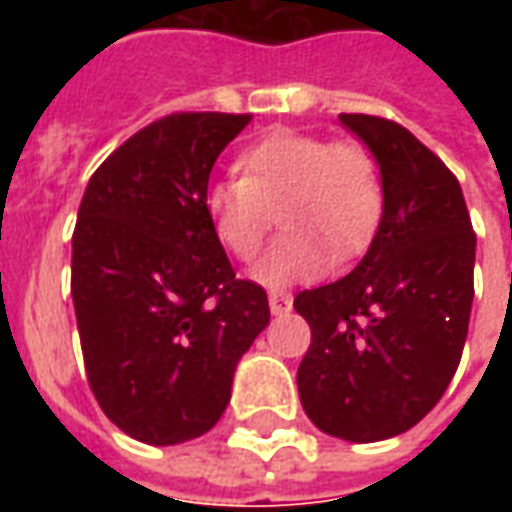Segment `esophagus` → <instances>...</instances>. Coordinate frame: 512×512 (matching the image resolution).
I'll use <instances>...</instances> for the list:
<instances>
[{"label":"esophagus","mask_w":512,"mask_h":512,"mask_svg":"<svg viewBox=\"0 0 512 512\" xmlns=\"http://www.w3.org/2000/svg\"><path fill=\"white\" fill-rule=\"evenodd\" d=\"M268 307H271V315H288L293 310V296L285 293V290H271L268 293Z\"/></svg>","instance_id":"esophagus-1"}]
</instances>
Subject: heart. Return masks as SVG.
Returning <instances> with one entry per match:
<instances>
[{"instance_id":"1","label":"heart","mask_w":512,"mask_h":512,"mask_svg":"<svg viewBox=\"0 0 512 512\" xmlns=\"http://www.w3.org/2000/svg\"><path fill=\"white\" fill-rule=\"evenodd\" d=\"M241 178L205 189V213L227 252L257 255L277 222L288 227L252 268L268 288H285L326 274L337 257L356 255L370 241L384 208L376 158L359 142L279 128L238 156Z\"/></svg>"}]
</instances>
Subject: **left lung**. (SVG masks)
Wrapping results in <instances>:
<instances>
[{"label": "left lung", "mask_w": 512, "mask_h": 512, "mask_svg": "<svg viewBox=\"0 0 512 512\" xmlns=\"http://www.w3.org/2000/svg\"><path fill=\"white\" fill-rule=\"evenodd\" d=\"M376 158L381 222L359 266L301 290L312 329L296 373L312 425L370 444L414 428L450 386L474 299L472 219L461 183L392 120L340 115Z\"/></svg>", "instance_id": "left-lung-1"}]
</instances>
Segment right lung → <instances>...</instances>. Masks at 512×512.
Here are the masks:
<instances>
[{"label":"right lung","instance_id":"1","mask_svg":"<svg viewBox=\"0 0 512 512\" xmlns=\"http://www.w3.org/2000/svg\"><path fill=\"white\" fill-rule=\"evenodd\" d=\"M246 123L161 117L95 169L79 205L71 296L87 381L106 417L145 444L208 433L271 318L266 290L235 279L202 202Z\"/></svg>","mask_w":512,"mask_h":512}]
</instances>
